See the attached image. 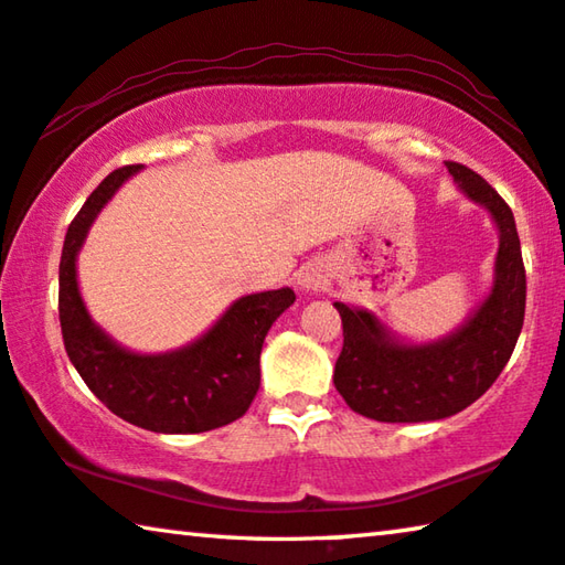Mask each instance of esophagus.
I'll return each instance as SVG.
<instances>
[{
    "mask_svg": "<svg viewBox=\"0 0 565 565\" xmlns=\"http://www.w3.org/2000/svg\"><path fill=\"white\" fill-rule=\"evenodd\" d=\"M297 284H299L301 291H319V289H324L327 276H324V271L317 264H309V266H305L299 271Z\"/></svg>",
    "mask_w": 565,
    "mask_h": 565,
    "instance_id": "esophagus-1",
    "label": "esophagus"
}]
</instances>
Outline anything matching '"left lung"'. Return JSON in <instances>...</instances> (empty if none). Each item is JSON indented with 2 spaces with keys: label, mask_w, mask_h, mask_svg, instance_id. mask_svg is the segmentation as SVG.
Masks as SVG:
<instances>
[{
  "label": "left lung",
  "mask_w": 565,
  "mask_h": 565,
  "mask_svg": "<svg viewBox=\"0 0 565 565\" xmlns=\"http://www.w3.org/2000/svg\"><path fill=\"white\" fill-rule=\"evenodd\" d=\"M446 170L500 233L492 289L479 307L439 340L411 342L375 311L334 301L344 334L334 388L355 414L383 424L439 420L471 406L498 381L523 330L525 266L512 210L469 167L446 162Z\"/></svg>",
  "instance_id": "1"
}]
</instances>
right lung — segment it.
<instances>
[{
	"label": "right lung",
	"mask_w": 565,
	"mask_h": 565,
	"mask_svg": "<svg viewBox=\"0 0 565 565\" xmlns=\"http://www.w3.org/2000/svg\"><path fill=\"white\" fill-rule=\"evenodd\" d=\"M139 170L134 164L108 174L67 225L57 294L65 352L96 398L129 424L154 434L213 431L254 403L260 348L297 294L284 286L235 299L207 332L170 352H134L116 342L81 297L78 254L106 202Z\"/></svg>",
	"instance_id": "right-lung-1"
}]
</instances>
